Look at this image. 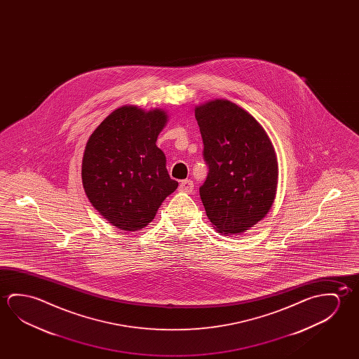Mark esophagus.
Wrapping results in <instances>:
<instances>
[{
    "instance_id": "34e87169",
    "label": "esophagus",
    "mask_w": 359,
    "mask_h": 359,
    "mask_svg": "<svg viewBox=\"0 0 359 359\" xmlns=\"http://www.w3.org/2000/svg\"><path fill=\"white\" fill-rule=\"evenodd\" d=\"M193 189H194V182H191V180H182L179 184V190L182 191V193H191Z\"/></svg>"
}]
</instances>
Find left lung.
Listing matches in <instances>:
<instances>
[{"label":"left lung","mask_w":359,"mask_h":359,"mask_svg":"<svg viewBox=\"0 0 359 359\" xmlns=\"http://www.w3.org/2000/svg\"><path fill=\"white\" fill-rule=\"evenodd\" d=\"M195 118L209 169L199 188L206 215L222 234L250 229L276 198L278 161L271 139L250 114L228 100L196 107Z\"/></svg>","instance_id":"8db88e82"}]
</instances>
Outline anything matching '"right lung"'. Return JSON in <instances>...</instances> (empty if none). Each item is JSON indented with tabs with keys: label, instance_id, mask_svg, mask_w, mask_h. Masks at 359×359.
I'll list each match as a JSON object with an SVG mask.
<instances>
[{
	"label": "right lung",
	"instance_id": "obj_1",
	"mask_svg": "<svg viewBox=\"0 0 359 359\" xmlns=\"http://www.w3.org/2000/svg\"><path fill=\"white\" fill-rule=\"evenodd\" d=\"M164 111L123 106L90 136L83 159V189L90 203L121 230L142 229L177 188L156 147Z\"/></svg>",
	"mask_w": 359,
	"mask_h": 359
}]
</instances>
